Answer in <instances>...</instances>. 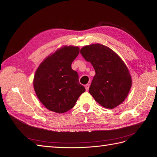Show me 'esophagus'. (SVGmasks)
I'll list each match as a JSON object with an SVG mask.
<instances>
[{
	"instance_id": "esophagus-1",
	"label": "esophagus",
	"mask_w": 157,
	"mask_h": 157,
	"mask_svg": "<svg viewBox=\"0 0 157 157\" xmlns=\"http://www.w3.org/2000/svg\"><path fill=\"white\" fill-rule=\"evenodd\" d=\"M89 87H90V84H87L85 85V88H86V91H88V90Z\"/></svg>"
}]
</instances>
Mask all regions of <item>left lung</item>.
<instances>
[{"instance_id":"1","label":"left lung","mask_w":157,"mask_h":157,"mask_svg":"<svg viewBox=\"0 0 157 157\" xmlns=\"http://www.w3.org/2000/svg\"><path fill=\"white\" fill-rule=\"evenodd\" d=\"M83 58L96 71L89 92L99 105L114 109L125 100L132 86V77L119 56L101 44L85 46L80 50Z\"/></svg>"}]
</instances>
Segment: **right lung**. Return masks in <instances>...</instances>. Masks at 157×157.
I'll return each instance as SVG.
<instances>
[{
	"label": "right lung",
	"instance_id": "add662e5",
	"mask_svg": "<svg viewBox=\"0 0 157 157\" xmlns=\"http://www.w3.org/2000/svg\"><path fill=\"white\" fill-rule=\"evenodd\" d=\"M78 46H63L40 64L33 79L37 98L48 110L63 113L72 109L85 88L71 64L79 54Z\"/></svg>",
	"mask_w": 157,
	"mask_h": 157
}]
</instances>
